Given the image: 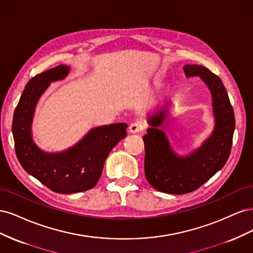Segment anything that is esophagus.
<instances>
[{"label":"esophagus","instance_id":"obj_1","mask_svg":"<svg viewBox=\"0 0 253 253\" xmlns=\"http://www.w3.org/2000/svg\"><path fill=\"white\" fill-rule=\"evenodd\" d=\"M128 129H129V132L133 133V134L140 133V132L143 131V126L140 124V122L136 121V122H133V124L129 126Z\"/></svg>","mask_w":253,"mask_h":253}]
</instances>
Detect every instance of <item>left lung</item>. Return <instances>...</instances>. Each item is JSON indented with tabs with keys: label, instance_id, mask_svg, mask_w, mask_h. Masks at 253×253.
<instances>
[{
	"label": "left lung",
	"instance_id": "8db88e82",
	"mask_svg": "<svg viewBox=\"0 0 253 253\" xmlns=\"http://www.w3.org/2000/svg\"><path fill=\"white\" fill-rule=\"evenodd\" d=\"M187 77H200L209 86L215 129L201 149L186 158H178L170 149L165 133V124L170 103L158 109L148 119L151 127L142 137L144 142V174L150 185L164 193L186 194L200 188L225 166L232 147L235 118L233 108L223 82L202 65H186Z\"/></svg>",
	"mask_w": 253,
	"mask_h": 253
}]
</instances>
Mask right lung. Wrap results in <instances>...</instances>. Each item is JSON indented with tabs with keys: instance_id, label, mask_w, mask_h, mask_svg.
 Masks as SVG:
<instances>
[{
	"instance_id": "right-lung-1",
	"label": "right lung",
	"mask_w": 253,
	"mask_h": 253,
	"mask_svg": "<svg viewBox=\"0 0 253 253\" xmlns=\"http://www.w3.org/2000/svg\"><path fill=\"white\" fill-rule=\"evenodd\" d=\"M68 67L59 65L36 75L28 81L13 114L12 134L19 163L28 174L56 193L71 194L93 188L100 178L105 159L126 136V124L97 127L74 148L47 154L36 147L30 124L38 99L50 81L63 79Z\"/></svg>"
}]
</instances>
